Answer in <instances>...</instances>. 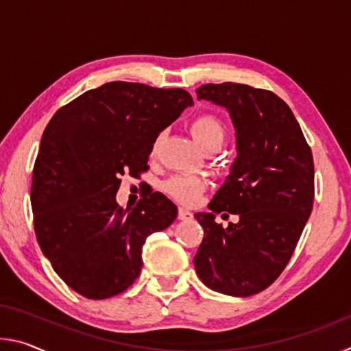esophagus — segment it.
Returning a JSON list of instances; mask_svg holds the SVG:
<instances>
[{
  "label": "esophagus",
  "instance_id": "34e87169",
  "mask_svg": "<svg viewBox=\"0 0 351 351\" xmlns=\"http://www.w3.org/2000/svg\"><path fill=\"white\" fill-rule=\"evenodd\" d=\"M178 218L184 219V221H186V219H192L193 218V213L190 212V210H187V209H182V207H180V210H178Z\"/></svg>",
  "mask_w": 351,
  "mask_h": 351
}]
</instances>
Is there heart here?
I'll return each mask as SVG.
<instances>
[{
  "label": "heart",
  "mask_w": 351,
  "mask_h": 351,
  "mask_svg": "<svg viewBox=\"0 0 351 351\" xmlns=\"http://www.w3.org/2000/svg\"><path fill=\"white\" fill-rule=\"evenodd\" d=\"M190 132H192L193 138L197 139L198 144L203 150L209 147H221L224 141V125L217 116L213 114H199L195 117L192 123H190ZM159 142H161V136H158L153 144V150H156ZM165 192H167L171 198L176 199L181 204H195L199 199L201 195L206 190V182L198 176H173L165 182Z\"/></svg>",
  "instance_id": "obj_1"
}]
</instances>
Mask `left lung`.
Returning <instances> with one entry per match:
<instances>
[{
  "label": "left lung",
  "instance_id": "1",
  "mask_svg": "<svg viewBox=\"0 0 351 351\" xmlns=\"http://www.w3.org/2000/svg\"><path fill=\"white\" fill-rule=\"evenodd\" d=\"M197 96L229 111L239 156L210 213L195 215L204 237L193 265L206 287L247 297L274 283L293 257L313 210V153L293 111L272 91L224 82L199 86ZM217 213L241 219L223 228Z\"/></svg>",
  "mask_w": 351,
  "mask_h": 351
}]
</instances>
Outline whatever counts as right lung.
Listing matches in <instances>:
<instances>
[{"label": "right lung", "instance_id": "1", "mask_svg": "<svg viewBox=\"0 0 351 351\" xmlns=\"http://www.w3.org/2000/svg\"><path fill=\"white\" fill-rule=\"evenodd\" d=\"M193 99L181 88L110 82L62 106L45 128L34 164L31 204L41 252L86 299L117 295L139 277L147 237L175 221L162 193L132 210L116 203L121 176L148 170L158 134Z\"/></svg>", "mask_w": 351, "mask_h": 351}]
</instances>
